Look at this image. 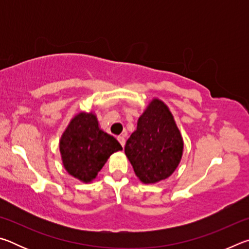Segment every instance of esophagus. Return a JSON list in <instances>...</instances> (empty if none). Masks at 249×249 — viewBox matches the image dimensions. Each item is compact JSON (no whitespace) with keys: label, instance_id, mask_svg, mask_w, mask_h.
<instances>
[{"label":"esophagus","instance_id":"obj_1","mask_svg":"<svg viewBox=\"0 0 249 249\" xmlns=\"http://www.w3.org/2000/svg\"><path fill=\"white\" fill-rule=\"evenodd\" d=\"M117 141H119V142L122 145V147L125 146V138H124V136H119V137H117Z\"/></svg>","mask_w":249,"mask_h":249}]
</instances>
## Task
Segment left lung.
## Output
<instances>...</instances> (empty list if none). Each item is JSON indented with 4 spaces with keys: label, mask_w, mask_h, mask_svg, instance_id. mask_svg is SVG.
<instances>
[{
    "label": "left lung",
    "mask_w": 249,
    "mask_h": 249,
    "mask_svg": "<svg viewBox=\"0 0 249 249\" xmlns=\"http://www.w3.org/2000/svg\"><path fill=\"white\" fill-rule=\"evenodd\" d=\"M182 153L183 140L174 115L161 100L153 99L125 145L135 175L145 184L165 180L179 166Z\"/></svg>",
    "instance_id": "1"
}]
</instances>
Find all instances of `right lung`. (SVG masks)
I'll return each mask as SVG.
<instances>
[{"mask_svg":"<svg viewBox=\"0 0 249 249\" xmlns=\"http://www.w3.org/2000/svg\"><path fill=\"white\" fill-rule=\"evenodd\" d=\"M59 149L68 174L88 183L96 178L109 156L123 148L100 128L94 113L80 112L61 135Z\"/></svg>","mask_w":249,"mask_h":249,"instance_id":"obj_1","label":"right lung"}]
</instances>
